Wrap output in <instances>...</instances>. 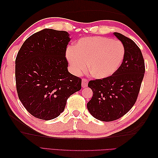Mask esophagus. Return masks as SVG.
I'll return each mask as SVG.
<instances>
[{
    "label": "esophagus",
    "mask_w": 158,
    "mask_h": 158,
    "mask_svg": "<svg viewBox=\"0 0 158 158\" xmlns=\"http://www.w3.org/2000/svg\"><path fill=\"white\" fill-rule=\"evenodd\" d=\"M88 81L86 79H82V82H81V85H82V87L83 88H86L87 86H88Z\"/></svg>",
    "instance_id": "34e87169"
}]
</instances>
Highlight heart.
<instances>
[{"mask_svg":"<svg viewBox=\"0 0 158 158\" xmlns=\"http://www.w3.org/2000/svg\"><path fill=\"white\" fill-rule=\"evenodd\" d=\"M126 49L118 40L102 36L84 38L67 50L66 56L73 71L79 73L87 69L98 79L115 74L125 58Z\"/></svg>","mask_w":158,"mask_h":158,"instance_id":"heart-1","label":"heart"}]
</instances>
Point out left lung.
<instances>
[{
  "label": "left lung",
  "mask_w": 158,
  "mask_h": 158,
  "mask_svg": "<svg viewBox=\"0 0 158 158\" xmlns=\"http://www.w3.org/2000/svg\"><path fill=\"white\" fill-rule=\"evenodd\" d=\"M113 35L126 49L122 65L113 75L88 83L93 96L87 107L94 117L103 122L118 119L132 109L138 98L145 71L143 56L136 43L121 33L113 32Z\"/></svg>",
  "instance_id": "1"
}]
</instances>
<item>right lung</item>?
I'll return each mask as SVG.
<instances>
[{"mask_svg":"<svg viewBox=\"0 0 158 158\" xmlns=\"http://www.w3.org/2000/svg\"><path fill=\"white\" fill-rule=\"evenodd\" d=\"M70 41L66 31L46 28L26 40L15 59L19 99L36 118L50 120L64 110L70 95L81 89V79L68 71Z\"/></svg>","mask_w":158,"mask_h":158,"instance_id":"add662e5","label":"right lung"}]
</instances>
